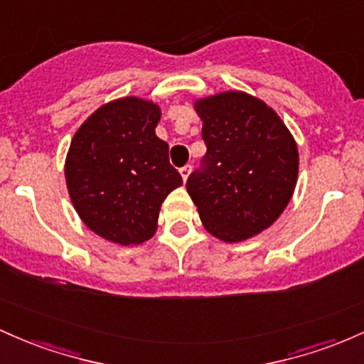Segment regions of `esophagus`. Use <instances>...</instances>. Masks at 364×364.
Instances as JSON below:
<instances>
[{"label": "esophagus", "instance_id": "esophagus-1", "mask_svg": "<svg viewBox=\"0 0 364 364\" xmlns=\"http://www.w3.org/2000/svg\"><path fill=\"white\" fill-rule=\"evenodd\" d=\"M189 173H191V165H186V166H182V168H181V175H182L183 182L187 181V177H189Z\"/></svg>", "mask_w": 364, "mask_h": 364}]
</instances>
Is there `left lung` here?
Masks as SVG:
<instances>
[{
  "mask_svg": "<svg viewBox=\"0 0 364 364\" xmlns=\"http://www.w3.org/2000/svg\"><path fill=\"white\" fill-rule=\"evenodd\" d=\"M196 112L206 154L186 187L204 228L225 242L259 234L292 198L296 141L270 106L246 92L206 97Z\"/></svg>",
  "mask_w": 364,
  "mask_h": 364,
  "instance_id": "8db88e82",
  "label": "left lung"
}]
</instances>
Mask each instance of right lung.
<instances>
[{"mask_svg":"<svg viewBox=\"0 0 364 364\" xmlns=\"http://www.w3.org/2000/svg\"><path fill=\"white\" fill-rule=\"evenodd\" d=\"M160 108L139 97L101 106L75 132L65 177L82 222L106 240L129 246L156 230L161 203L182 177L156 136Z\"/></svg>","mask_w":364,"mask_h":364,"instance_id":"1","label":"right lung"}]
</instances>
